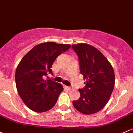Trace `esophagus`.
Instances as JSON below:
<instances>
[{
    "label": "esophagus",
    "mask_w": 133,
    "mask_h": 133,
    "mask_svg": "<svg viewBox=\"0 0 133 133\" xmlns=\"http://www.w3.org/2000/svg\"><path fill=\"white\" fill-rule=\"evenodd\" d=\"M65 88L66 89H68V90H71V89H71V87H68V86H65Z\"/></svg>",
    "instance_id": "esophagus-1"
}]
</instances>
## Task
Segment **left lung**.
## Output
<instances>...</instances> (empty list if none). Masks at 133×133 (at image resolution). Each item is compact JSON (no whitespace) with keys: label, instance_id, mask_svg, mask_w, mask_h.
I'll list each match as a JSON object with an SVG mask.
<instances>
[{"label":"left lung","instance_id":"obj_1","mask_svg":"<svg viewBox=\"0 0 133 133\" xmlns=\"http://www.w3.org/2000/svg\"><path fill=\"white\" fill-rule=\"evenodd\" d=\"M79 58L85 88L79 89L80 97L73 101L74 107L82 114H96L110 98L115 86V73L111 64L99 50L86 43L72 44Z\"/></svg>","mask_w":133,"mask_h":133}]
</instances>
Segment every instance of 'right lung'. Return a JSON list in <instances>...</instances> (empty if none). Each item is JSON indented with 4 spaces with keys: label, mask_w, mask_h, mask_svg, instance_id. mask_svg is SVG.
Returning <instances> with one entry per match:
<instances>
[{
    "label": "right lung",
    "mask_w": 133,
    "mask_h": 133,
    "mask_svg": "<svg viewBox=\"0 0 133 133\" xmlns=\"http://www.w3.org/2000/svg\"><path fill=\"white\" fill-rule=\"evenodd\" d=\"M68 44L46 42L35 46L22 58L15 73L16 86L25 105L38 113L55 106L62 85L51 79H44L57 57L70 48Z\"/></svg>",
    "instance_id": "add662e5"
}]
</instances>
